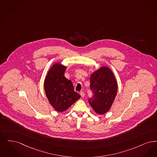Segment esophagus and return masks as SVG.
<instances>
[{
    "mask_svg": "<svg viewBox=\"0 0 157 157\" xmlns=\"http://www.w3.org/2000/svg\"><path fill=\"white\" fill-rule=\"evenodd\" d=\"M80 94L81 95L82 97H84V96H85V93H84V91H81V92L80 93Z\"/></svg>",
    "mask_w": 157,
    "mask_h": 157,
    "instance_id": "1",
    "label": "esophagus"
}]
</instances>
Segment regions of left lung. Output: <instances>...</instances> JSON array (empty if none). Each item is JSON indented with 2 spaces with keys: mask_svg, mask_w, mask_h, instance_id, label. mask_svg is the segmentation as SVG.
<instances>
[{
  "mask_svg": "<svg viewBox=\"0 0 157 157\" xmlns=\"http://www.w3.org/2000/svg\"><path fill=\"white\" fill-rule=\"evenodd\" d=\"M90 89L93 96L89 102L98 114L108 112L117 93V82L113 71L109 67L102 66L90 76Z\"/></svg>",
  "mask_w": 157,
  "mask_h": 157,
  "instance_id": "1",
  "label": "left lung"
}]
</instances>
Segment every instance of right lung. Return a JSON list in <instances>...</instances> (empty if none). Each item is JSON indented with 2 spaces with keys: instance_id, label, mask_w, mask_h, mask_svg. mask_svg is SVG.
<instances>
[{
  "instance_id": "right-lung-1",
  "label": "right lung",
  "mask_w": 157,
  "mask_h": 157,
  "mask_svg": "<svg viewBox=\"0 0 157 157\" xmlns=\"http://www.w3.org/2000/svg\"><path fill=\"white\" fill-rule=\"evenodd\" d=\"M66 67L56 63L50 68L44 82L50 104L58 112L68 109L81 96L75 91L73 83L64 77Z\"/></svg>"
}]
</instances>
